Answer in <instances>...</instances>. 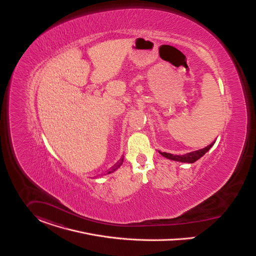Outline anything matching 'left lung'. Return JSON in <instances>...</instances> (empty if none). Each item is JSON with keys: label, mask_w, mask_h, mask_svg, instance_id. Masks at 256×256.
Returning a JSON list of instances; mask_svg holds the SVG:
<instances>
[{"label": "left lung", "mask_w": 256, "mask_h": 256, "mask_svg": "<svg viewBox=\"0 0 256 256\" xmlns=\"http://www.w3.org/2000/svg\"><path fill=\"white\" fill-rule=\"evenodd\" d=\"M214 144V142H212L210 144H208V146H206L202 150L193 152H189V154H186V155H174V154H166V152H161L164 157L170 159V160H174V161H180V162H186V163H194L195 161H197L199 158H201Z\"/></svg>", "instance_id": "8db88e82"}]
</instances>
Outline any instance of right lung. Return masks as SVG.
<instances>
[{
    "mask_svg": "<svg viewBox=\"0 0 256 256\" xmlns=\"http://www.w3.org/2000/svg\"><path fill=\"white\" fill-rule=\"evenodd\" d=\"M123 157H124V156H123ZM123 157H121L120 161H118V163H116V164L112 167V169H110V170L108 172V174H110V172H114V170H118V169L120 168V166L122 165V163H123Z\"/></svg>",
    "mask_w": 256,
    "mask_h": 256,
    "instance_id": "add662e5",
    "label": "right lung"
}]
</instances>
